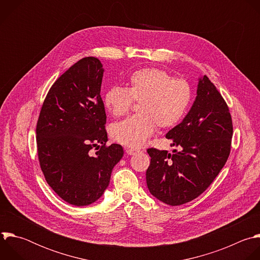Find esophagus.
<instances>
[{
	"label": "esophagus",
	"mask_w": 260,
	"mask_h": 260,
	"mask_svg": "<svg viewBox=\"0 0 260 260\" xmlns=\"http://www.w3.org/2000/svg\"><path fill=\"white\" fill-rule=\"evenodd\" d=\"M125 150H126V153L129 155H132V154H135L136 152H138V150L132 149V148H125Z\"/></svg>",
	"instance_id": "esophagus-1"
}]
</instances>
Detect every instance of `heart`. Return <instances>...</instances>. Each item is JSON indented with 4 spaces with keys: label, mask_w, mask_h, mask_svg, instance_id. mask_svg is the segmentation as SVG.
Returning a JSON list of instances; mask_svg holds the SVG:
<instances>
[{
    "label": "heart",
    "mask_w": 260,
    "mask_h": 260,
    "mask_svg": "<svg viewBox=\"0 0 260 260\" xmlns=\"http://www.w3.org/2000/svg\"><path fill=\"white\" fill-rule=\"evenodd\" d=\"M191 99L189 84L183 79H173L166 71L146 68L134 72L129 87L114 86L105 96L108 110L116 117L126 115L133 100L140 103L139 115L116 124L112 135L118 142L138 148L152 135L157 125L171 128L177 125L187 111Z\"/></svg>",
    "instance_id": "b5f03b06"
}]
</instances>
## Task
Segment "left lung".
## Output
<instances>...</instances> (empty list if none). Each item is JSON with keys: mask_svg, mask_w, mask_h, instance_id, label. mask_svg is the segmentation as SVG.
I'll return each mask as SVG.
<instances>
[{"mask_svg": "<svg viewBox=\"0 0 260 260\" xmlns=\"http://www.w3.org/2000/svg\"><path fill=\"white\" fill-rule=\"evenodd\" d=\"M232 136L233 122L224 99L208 78H199L190 110L166 134L175 147L173 153L147 149L149 192L170 206H179L199 197L226 163Z\"/></svg>", "mask_w": 260, "mask_h": 260, "instance_id": "1", "label": "left lung"}]
</instances>
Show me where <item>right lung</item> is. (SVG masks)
Listing matches in <instances>:
<instances>
[{
  "mask_svg": "<svg viewBox=\"0 0 260 260\" xmlns=\"http://www.w3.org/2000/svg\"><path fill=\"white\" fill-rule=\"evenodd\" d=\"M103 73L95 57L71 67L50 88L37 124L38 155L47 183L63 201L80 207L103 194L124 154L120 144L106 146Z\"/></svg>",
  "mask_w": 260,
  "mask_h": 260,
  "instance_id": "1",
  "label": "right lung"
}]
</instances>
